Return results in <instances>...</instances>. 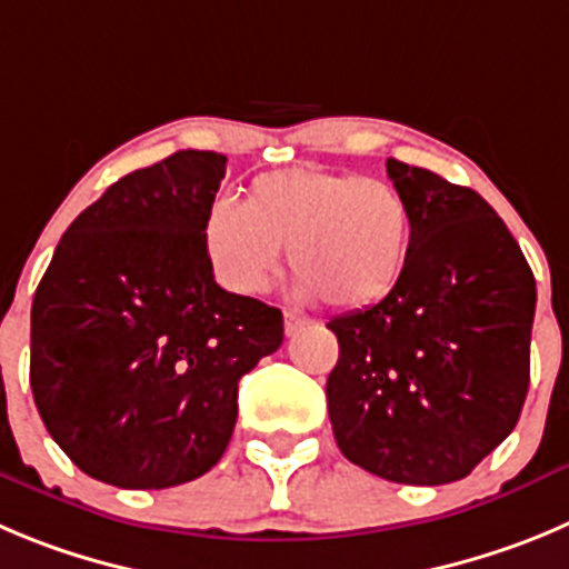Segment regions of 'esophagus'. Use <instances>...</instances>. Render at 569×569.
I'll return each instance as SVG.
<instances>
[{
    "label": "esophagus",
    "mask_w": 569,
    "mask_h": 569,
    "mask_svg": "<svg viewBox=\"0 0 569 569\" xmlns=\"http://www.w3.org/2000/svg\"><path fill=\"white\" fill-rule=\"evenodd\" d=\"M306 322H309V320H306V317L295 315V311H283V328H286V333H289V337H291V333L300 331V328L306 326Z\"/></svg>",
    "instance_id": "1"
}]
</instances>
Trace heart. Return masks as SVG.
<instances>
[{"mask_svg":"<svg viewBox=\"0 0 569 569\" xmlns=\"http://www.w3.org/2000/svg\"><path fill=\"white\" fill-rule=\"evenodd\" d=\"M410 236V207L390 182L322 168L260 173L243 204L219 199L204 219L207 258L224 289L267 291L286 247L295 295L339 309L368 306L396 286Z\"/></svg>","mask_w":569,"mask_h":569,"instance_id":"1","label":"heart"}]
</instances>
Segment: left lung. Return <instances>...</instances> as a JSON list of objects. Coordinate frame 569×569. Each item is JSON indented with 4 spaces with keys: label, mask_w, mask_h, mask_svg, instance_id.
<instances>
[{
    "label": "left lung",
    "mask_w": 569,
    "mask_h": 569,
    "mask_svg": "<svg viewBox=\"0 0 569 569\" xmlns=\"http://www.w3.org/2000/svg\"><path fill=\"white\" fill-rule=\"evenodd\" d=\"M387 177L410 207V252L385 300L328 322L339 339L328 416L350 463L443 486L517 427L536 280L480 193L398 159Z\"/></svg>",
    "instance_id": "left-lung-1"
}]
</instances>
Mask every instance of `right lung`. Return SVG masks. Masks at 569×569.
<instances>
[{"label":"right lung","instance_id":"add662e5","mask_svg":"<svg viewBox=\"0 0 569 569\" xmlns=\"http://www.w3.org/2000/svg\"><path fill=\"white\" fill-rule=\"evenodd\" d=\"M227 173L177 151L117 179L58 241L30 311V387L67 458L117 488H171L219 463L238 381L283 315L212 278L204 219Z\"/></svg>","mask_w":569,"mask_h":569}]
</instances>
